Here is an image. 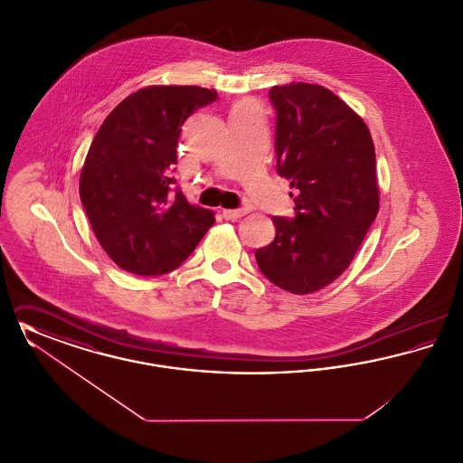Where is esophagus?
<instances>
[{"label":"esophagus","mask_w":463,"mask_h":463,"mask_svg":"<svg viewBox=\"0 0 463 463\" xmlns=\"http://www.w3.org/2000/svg\"><path fill=\"white\" fill-rule=\"evenodd\" d=\"M248 213V210L246 208H236V210H223L222 212V215H223V219L225 221H238V219H241Z\"/></svg>","instance_id":"34e87169"}]
</instances>
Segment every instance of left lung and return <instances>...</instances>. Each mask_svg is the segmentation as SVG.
<instances>
[{
  "label": "left lung",
  "instance_id": "1",
  "mask_svg": "<svg viewBox=\"0 0 463 463\" xmlns=\"http://www.w3.org/2000/svg\"><path fill=\"white\" fill-rule=\"evenodd\" d=\"M276 109L278 174L293 187L295 217H272L276 238L255 251L276 287L307 295L353 262L378 213L376 161L364 121L310 83L269 90Z\"/></svg>",
  "mask_w": 463,
  "mask_h": 463
}]
</instances>
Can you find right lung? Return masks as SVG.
I'll use <instances>...</instances> for the list:
<instances>
[{"label": "right lung", "mask_w": 463, "mask_h": 463, "mask_svg": "<svg viewBox=\"0 0 463 463\" xmlns=\"http://www.w3.org/2000/svg\"><path fill=\"white\" fill-rule=\"evenodd\" d=\"M215 90L147 87L118 104L95 135L80 176L91 229L112 262L137 276L182 264L213 225L172 176L182 125Z\"/></svg>", "instance_id": "right-lung-1"}]
</instances>
